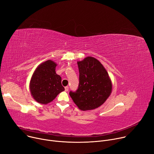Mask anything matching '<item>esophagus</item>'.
<instances>
[{"mask_svg":"<svg viewBox=\"0 0 154 154\" xmlns=\"http://www.w3.org/2000/svg\"><path fill=\"white\" fill-rule=\"evenodd\" d=\"M65 91H69V87L67 86V87H65Z\"/></svg>","mask_w":154,"mask_h":154,"instance_id":"1","label":"esophagus"}]
</instances>
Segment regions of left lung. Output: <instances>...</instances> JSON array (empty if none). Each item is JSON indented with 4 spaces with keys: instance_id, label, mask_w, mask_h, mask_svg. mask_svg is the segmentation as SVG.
Returning a JSON list of instances; mask_svg holds the SVG:
<instances>
[{
    "instance_id": "8db88e82",
    "label": "left lung",
    "mask_w": 154,
    "mask_h": 154,
    "mask_svg": "<svg viewBox=\"0 0 154 154\" xmlns=\"http://www.w3.org/2000/svg\"><path fill=\"white\" fill-rule=\"evenodd\" d=\"M79 85L75 92L70 91L74 103L82 110L101 106L112 92L111 80L103 65L97 59L88 57L77 61Z\"/></svg>"
}]
</instances>
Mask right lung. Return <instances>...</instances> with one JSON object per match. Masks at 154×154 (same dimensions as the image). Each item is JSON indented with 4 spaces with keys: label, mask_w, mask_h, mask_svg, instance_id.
Here are the masks:
<instances>
[{
    "label": "right lung",
    "mask_w": 154,
    "mask_h": 154,
    "mask_svg": "<svg viewBox=\"0 0 154 154\" xmlns=\"http://www.w3.org/2000/svg\"><path fill=\"white\" fill-rule=\"evenodd\" d=\"M57 66L53 61L47 60L39 64L34 71L29 89L32 97L37 103L47 104L64 90L61 77L55 71Z\"/></svg>",
    "instance_id": "add662e5"
}]
</instances>
